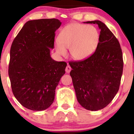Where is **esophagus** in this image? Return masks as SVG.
<instances>
[{"mask_svg":"<svg viewBox=\"0 0 134 134\" xmlns=\"http://www.w3.org/2000/svg\"><path fill=\"white\" fill-rule=\"evenodd\" d=\"M65 71H66V72L67 73H69V72H70V71H71V68L70 67V66L68 65L67 66H66V68Z\"/></svg>","mask_w":134,"mask_h":134,"instance_id":"1","label":"esophagus"}]
</instances>
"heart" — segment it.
Segmentation results:
<instances>
[{
    "label": "heart",
    "mask_w": 134,
    "mask_h": 134,
    "mask_svg": "<svg viewBox=\"0 0 134 134\" xmlns=\"http://www.w3.org/2000/svg\"><path fill=\"white\" fill-rule=\"evenodd\" d=\"M99 40V32L94 26L71 23L62 29L54 46L58 55L66 56V49H69L73 59L83 60L95 52Z\"/></svg>",
    "instance_id": "b5f03b06"
}]
</instances>
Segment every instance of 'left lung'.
I'll use <instances>...</instances> for the list:
<instances>
[{"label": "left lung", "instance_id": "8db88e82", "mask_svg": "<svg viewBox=\"0 0 134 134\" xmlns=\"http://www.w3.org/2000/svg\"><path fill=\"white\" fill-rule=\"evenodd\" d=\"M83 23L98 25V46L86 60L69 62L70 76L79 103L85 109L96 111L105 107L118 93L123 69L122 51L105 24L98 20Z\"/></svg>", "mask_w": 134, "mask_h": 134}]
</instances>
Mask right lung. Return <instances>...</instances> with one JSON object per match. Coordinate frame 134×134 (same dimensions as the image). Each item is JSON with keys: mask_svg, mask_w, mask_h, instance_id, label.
I'll return each instance as SVG.
<instances>
[{"mask_svg": "<svg viewBox=\"0 0 134 134\" xmlns=\"http://www.w3.org/2000/svg\"><path fill=\"white\" fill-rule=\"evenodd\" d=\"M57 19L27 21L11 46L8 75L12 91L20 104L31 110L47 109L54 102L55 88L67 64L51 57Z\"/></svg>", "mask_w": 134, "mask_h": 134, "instance_id": "right-lung-1", "label": "right lung"}]
</instances>
